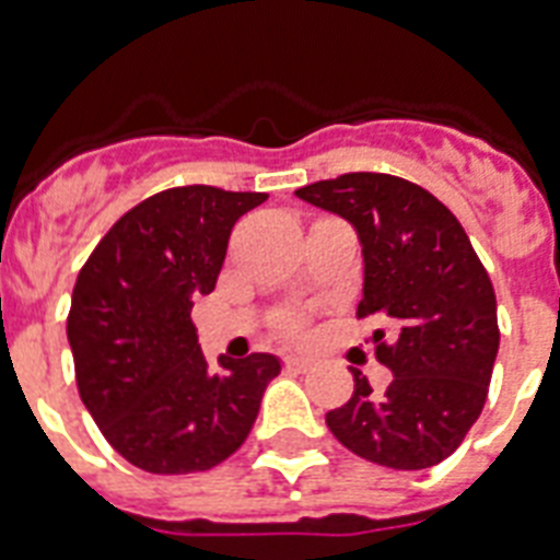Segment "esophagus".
Segmentation results:
<instances>
[{"mask_svg":"<svg viewBox=\"0 0 560 560\" xmlns=\"http://www.w3.org/2000/svg\"><path fill=\"white\" fill-rule=\"evenodd\" d=\"M284 366H288L290 372H307V369L314 366V358H311V354H288V358H284Z\"/></svg>","mask_w":560,"mask_h":560,"instance_id":"1","label":"esophagus"}]
</instances>
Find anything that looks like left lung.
I'll use <instances>...</instances> for the list:
<instances>
[{"instance_id":"1","label":"left lung","mask_w":560,"mask_h":560,"mask_svg":"<svg viewBox=\"0 0 560 560\" xmlns=\"http://www.w3.org/2000/svg\"><path fill=\"white\" fill-rule=\"evenodd\" d=\"M296 197L358 229V316H383L398 328L392 346L374 334L389 386L372 392L363 372L351 369L354 395L325 424L360 459L395 470L433 468L486 407L500 349L486 267L453 211L409 179L360 171L319 179Z\"/></svg>"}]
</instances>
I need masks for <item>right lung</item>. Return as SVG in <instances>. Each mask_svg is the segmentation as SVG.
Wrapping results in <instances>:
<instances>
[{"label":"right lung","instance_id":"1","mask_svg":"<svg viewBox=\"0 0 560 560\" xmlns=\"http://www.w3.org/2000/svg\"><path fill=\"white\" fill-rule=\"evenodd\" d=\"M261 191L168 188L113 223L78 272L66 337L83 407L148 474H194L229 459L253 430L279 358H202L194 299L218 284L229 235Z\"/></svg>","mask_w":560,"mask_h":560}]
</instances>
